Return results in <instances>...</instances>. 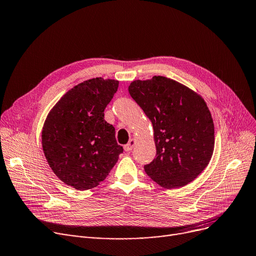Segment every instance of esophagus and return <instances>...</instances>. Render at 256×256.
<instances>
[{"mask_svg":"<svg viewBox=\"0 0 256 256\" xmlns=\"http://www.w3.org/2000/svg\"><path fill=\"white\" fill-rule=\"evenodd\" d=\"M135 144H136V140H135V139H130V140L128 142V144H126V146H124V150H126V152H130L132 148H134Z\"/></svg>","mask_w":256,"mask_h":256,"instance_id":"obj_1","label":"esophagus"}]
</instances>
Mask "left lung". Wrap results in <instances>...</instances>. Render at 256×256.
I'll use <instances>...</instances> for the list:
<instances>
[{
	"label": "left lung",
	"instance_id": "1",
	"mask_svg": "<svg viewBox=\"0 0 256 256\" xmlns=\"http://www.w3.org/2000/svg\"><path fill=\"white\" fill-rule=\"evenodd\" d=\"M128 92L152 124L157 154L144 165L146 174L164 188L194 181L214 148V126L204 99L164 76L132 82Z\"/></svg>",
	"mask_w": 256,
	"mask_h": 256
}]
</instances>
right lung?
<instances>
[{"mask_svg":"<svg viewBox=\"0 0 256 256\" xmlns=\"http://www.w3.org/2000/svg\"><path fill=\"white\" fill-rule=\"evenodd\" d=\"M119 82L96 77L75 86L53 106L42 132V150L53 172L78 190L96 187L124 152L104 108Z\"/></svg>","mask_w":256,"mask_h":256,"instance_id":"obj_1","label":"right lung"}]
</instances>
